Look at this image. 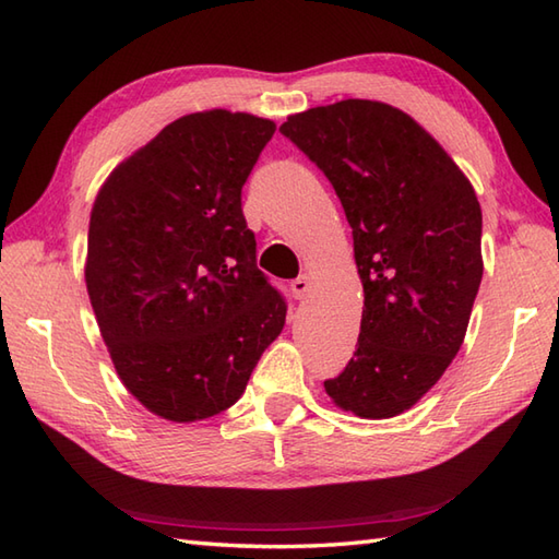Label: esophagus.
<instances>
[{
    "label": "esophagus",
    "mask_w": 559,
    "mask_h": 559,
    "mask_svg": "<svg viewBox=\"0 0 559 559\" xmlns=\"http://www.w3.org/2000/svg\"><path fill=\"white\" fill-rule=\"evenodd\" d=\"M310 288H312V281L307 278V276H300V278H295L293 283H290V290H293V295H295V300H302L307 293H310Z\"/></svg>",
    "instance_id": "1"
}]
</instances>
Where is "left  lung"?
Segmentation results:
<instances>
[{"instance_id":"left-lung-1","label":"left lung","mask_w":559,"mask_h":559,"mask_svg":"<svg viewBox=\"0 0 559 559\" xmlns=\"http://www.w3.org/2000/svg\"><path fill=\"white\" fill-rule=\"evenodd\" d=\"M334 185L353 228L365 305L358 346L324 389L338 408L382 420L444 374L483 278V213L468 177L399 108L348 98L281 124Z\"/></svg>"}]
</instances>
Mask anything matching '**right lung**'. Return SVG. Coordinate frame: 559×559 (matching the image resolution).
<instances>
[{"instance_id": "right-lung-1", "label": "right lung", "mask_w": 559, "mask_h": 559, "mask_svg": "<svg viewBox=\"0 0 559 559\" xmlns=\"http://www.w3.org/2000/svg\"><path fill=\"white\" fill-rule=\"evenodd\" d=\"M273 132L247 112L185 115L117 165L93 204V312L122 384L165 420L230 408L286 324L242 213Z\"/></svg>"}]
</instances>
